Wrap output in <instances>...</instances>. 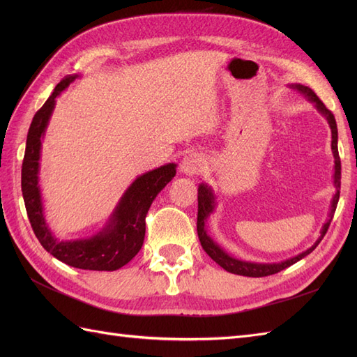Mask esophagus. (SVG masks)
I'll list each match as a JSON object with an SVG mask.
<instances>
[{"label":"esophagus","instance_id":"34e87169","mask_svg":"<svg viewBox=\"0 0 357 357\" xmlns=\"http://www.w3.org/2000/svg\"><path fill=\"white\" fill-rule=\"evenodd\" d=\"M204 158L198 153H188L184 156L183 161H181V172L184 174H188V176H192V174H198L202 172L204 169Z\"/></svg>","mask_w":357,"mask_h":357}]
</instances>
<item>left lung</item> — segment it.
<instances>
[{
  "label": "left lung",
  "mask_w": 357,
  "mask_h": 357,
  "mask_svg": "<svg viewBox=\"0 0 357 357\" xmlns=\"http://www.w3.org/2000/svg\"><path fill=\"white\" fill-rule=\"evenodd\" d=\"M291 89H294L296 92H299L304 95L310 102L314 104V107L317 109V112L321 115L325 116V119L328 121V126L331 128V150H333V156H335V187H336V193L333 196L331 199V208H330V215L327 222L324 224L322 230H321V236L317 239L314 244L310 247L305 252H302L298 256H293L290 259L282 261V262H275V264H261V262H248V261H241L236 259V257L230 256L225 250L215 242L213 239L210 238V234L207 233V219L208 216L213 213L215 207H216V196L211 190V187H208L207 184H199L198 187V236L201 241L202 248L206 250V253L213 259L218 265H221L224 270H227L229 273H233V275H241V276H248V278H264V276H270L275 275V273L282 271L284 268L290 267V265L296 264L298 261H301L302 257H305L307 255H310L313 250L319 245V242L322 241V238L327 233L330 222L333 219V215H335L336 207H337V201H339V193H340V159H339V151H337V126H336V119L335 115L325 107V104L316 96V93L313 92L312 89L302 84H290Z\"/></svg>",
  "instance_id": "8db88e82"
}]
</instances>
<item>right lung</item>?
Returning <instances> with one entry per match:
<instances>
[{"label":"right lung","mask_w":357,"mask_h":357,"mask_svg":"<svg viewBox=\"0 0 357 357\" xmlns=\"http://www.w3.org/2000/svg\"><path fill=\"white\" fill-rule=\"evenodd\" d=\"M77 78L78 75L66 77L53 90L43 107L35 113L27 133L26 153L21 170L22 198L35 236L52 256L75 268L113 271L124 267L138 255L146 236L147 211L156 195L174 178L176 164L161 165L136 178L121 196L109 221L90 238L58 239L45 222L41 188L38 184L41 142L55 109L56 98Z\"/></svg>","instance_id":"add662e5"}]
</instances>
